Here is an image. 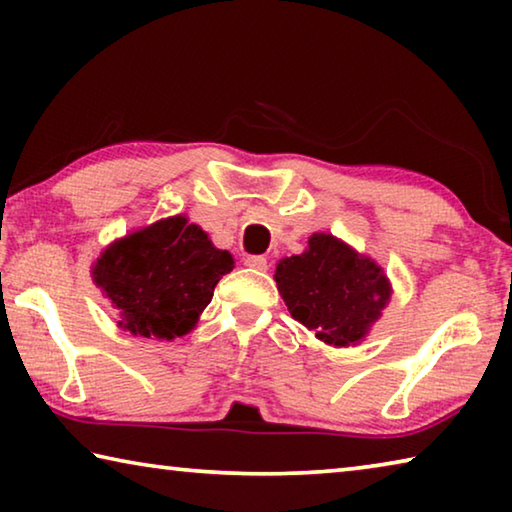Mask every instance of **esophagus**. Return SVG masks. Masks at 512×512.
Returning <instances> with one entry per match:
<instances>
[{"mask_svg": "<svg viewBox=\"0 0 512 512\" xmlns=\"http://www.w3.org/2000/svg\"><path fill=\"white\" fill-rule=\"evenodd\" d=\"M246 266L248 268H255V271H266L268 262H266L264 255H248L246 257Z\"/></svg>", "mask_w": 512, "mask_h": 512, "instance_id": "34e87169", "label": "esophagus"}]
</instances>
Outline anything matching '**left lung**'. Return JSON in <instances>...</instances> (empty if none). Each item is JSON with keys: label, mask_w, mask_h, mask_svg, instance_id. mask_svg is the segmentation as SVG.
<instances>
[{"label": "left lung", "mask_w": 512, "mask_h": 512, "mask_svg": "<svg viewBox=\"0 0 512 512\" xmlns=\"http://www.w3.org/2000/svg\"><path fill=\"white\" fill-rule=\"evenodd\" d=\"M275 282L291 316L339 348L363 339L391 296L384 271L332 235H314L305 253L282 259Z\"/></svg>", "instance_id": "8db88e82"}]
</instances>
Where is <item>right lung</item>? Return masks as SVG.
<instances>
[{"label": "right lung", "mask_w": 512, "mask_h": 512, "mask_svg": "<svg viewBox=\"0 0 512 512\" xmlns=\"http://www.w3.org/2000/svg\"><path fill=\"white\" fill-rule=\"evenodd\" d=\"M232 264L198 225L171 216L108 246L92 277L119 311L121 329L169 341L194 327Z\"/></svg>", "instance_id": "obj_1"}]
</instances>
